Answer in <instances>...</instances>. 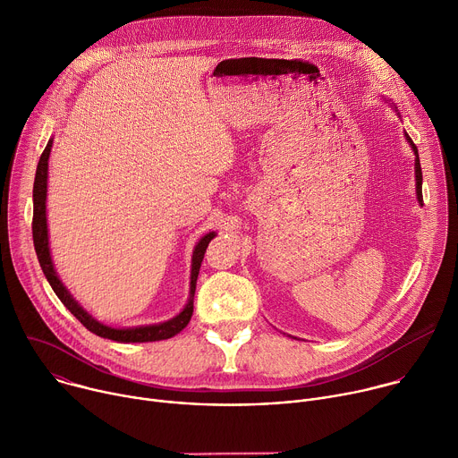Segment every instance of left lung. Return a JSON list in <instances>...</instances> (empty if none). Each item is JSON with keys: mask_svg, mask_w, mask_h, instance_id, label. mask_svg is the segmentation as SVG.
Masks as SVG:
<instances>
[{"mask_svg": "<svg viewBox=\"0 0 458 458\" xmlns=\"http://www.w3.org/2000/svg\"><path fill=\"white\" fill-rule=\"evenodd\" d=\"M406 140H408V143L411 145V148H413V154H415V181H417V199H419V203L422 205V170H420V159H419V150H417V147L413 145V141H411V138L406 134Z\"/></svg>", "mask_w": 458, "mask_h": 458, "instance_id": "left-lung-1", "label": "left lung"}]
</instances>
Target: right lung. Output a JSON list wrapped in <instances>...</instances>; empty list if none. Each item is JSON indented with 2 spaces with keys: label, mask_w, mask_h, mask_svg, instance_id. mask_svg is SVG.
I'll use <instances>...</instances> for the list:
<instances>
[{
  "label": "right lung",
  "mask_w": 458,
  "mask_h": 458,
  "mask_svg": "<svg viewBox=\"0 0 458 458\" xmlns=\"http://www.w3.org/2000/svg\"><path fill=\"white\" fill-rule=\"evenodd\" d=\"M52 140H48L39 163L36 170L34 179V190H32V199H34V216H32V237H34V248L38 253L39 267L50 283L54 293L59 297V301L67 306V310L85 326V328L103 339H110L115 343H154V341H165L174 335H177L191 318L193 313V295H195V283H198L199 268L203 263L205 251L208 248V242L216 237V232L207 233L198 244H195L193 255H191V274H190V297L186 306L179 315H175L170 320L159 322V324H148V326H136V328H112L99 320H96L80 302L71 295V292L64 288V284L59 281L54 263L50 257L48 248V230H47V177H48V157H50Z\"/></svg>",
  "instance_id": "1"
}]
</instances>
